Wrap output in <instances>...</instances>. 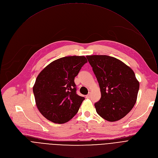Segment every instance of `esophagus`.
<instances>
[{"label": "esophagus", "mask_w": 158, "mask_h": 158, "mask_svg": "<svg viewBox=\"0 0 158 158\" xmlns=\"http://www.w3.org/2000/svg\"><path fill=\"white\" fill-rule=\"evenodd\" d=\"M90 97H91V93H89L87 95H86V96H85V98H86L87 99L90 98Z\"/></svg>", "instance_id": "esophagus-1"}]
</instances>
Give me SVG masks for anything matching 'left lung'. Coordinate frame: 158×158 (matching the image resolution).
Segmentation results:
<instances>
[{"instance_id": "8db88e82", "label": "left lung", "mask_w": 158, "mask_h": 158, "mask_svg": "<svg viewBox=\"0 0 158 158\" xmlns=\"http://www.w3.org/2000/svg\"><path fill=\"white\" fill-rule=\"evenodd\" d=\"M99 84L101 98L97 113L110 122L126 116L136 104L139 82L132 69L118 59L106 55L87 56Z\"/></svg>"}]
</instances>
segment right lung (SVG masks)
I'll use <instances>...</instances> for the list:
<instances>
[{
	"mask_svg": "<svg viewBox=\"0 0 158 158\" xmlns=\"http://www.w3.org/2000/svg\"><path fill=\"white\" fill-rule=\"evenodd\" d=\"M87 62L85 56L56 59L41 71L33 86L37 107L48 120L56 124L70 121L84 100L76 94L74 78Z\"/></svg>",
	"mask_w": 158,
	"mask_h": 158,
	"instance_id": "right-lung-1",
	"label": "right lung"
}]
</instances>
